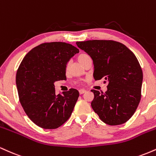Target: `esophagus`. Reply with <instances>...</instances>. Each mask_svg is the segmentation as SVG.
<instances>
[{
  "mask_svg": "<svg viewBox=\"0 0 156 156\" xmlns=\"http://www.w3.org/2000/svg\"><path fill=\"white\" fill-rule=\"evenodd\" d=\"M86 92H87V91L84 90V89H80V90H79V94H83V93H85Z\"/></svg>",
  "mask_w": 156,
  "mask_h": 156,
  "instance_id": "34e87169",
  "label": "esophagus"
}]
</instances>
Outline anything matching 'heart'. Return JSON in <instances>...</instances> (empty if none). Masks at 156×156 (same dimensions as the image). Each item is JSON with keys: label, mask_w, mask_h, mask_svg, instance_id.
Listing matches in <instances>:
<instances>
[{"label": "heart", "mask_w": 156, "mask_h": 156, "mask_svg": "<svg viewBox=\"0 0 156 156\" xmlns=\"http://www.w3.org/2000/svg\"><path fill=\"white\" fill-rule=\"evenodd\" d=\"M90 58V56L87 53H80V55H78V59L79 61V62L81 64H83L84 62H86L87 60H88ZM68 67V64H67V67Z\"/></svg>", "instance_id": "b5f03b06"}]
</instances>
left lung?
Returning <instances> with one entry per match:
<instances>
[{
    "label": "left lung",
    "instance_id": "left-lung-1",
    "mask_svg": "<svg viewBox=\"0 0 156 156\" xmlns=\"http://www.w3.org/2000/svg\"><path fill=\"white\" fill-rule=\"evenodd\" d=\"M78 47L90 55L95 80L108 82L105 93L92 89L93 110L103 122L118 125L126 122L141 100L143 73L134 53L125 44L113 40L77 42Z\"/></svg>",
    "mask_w": 156,
    "mask_h": 156
}]
</instances>
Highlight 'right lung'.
Instances as JSON below:
<instances>
[{"instance_id":"right-lung-1","label":"right lung","mask_w":156,"mask_h":156,"mask_svg":"<svg viewBox=\"0 0 156 156\" xmlns=\"http://www.w3.org/2000/svg\"><path fill=\"white\" fill-rule=\"evenodd\" d=\"M78 52L66 42H45L31 50L20 64L16 74L20 102L40 128L55 129L72 114L79 92L69 89L56 95L54 82L67 79V63Z\"/></svg>"}]
</instances>
